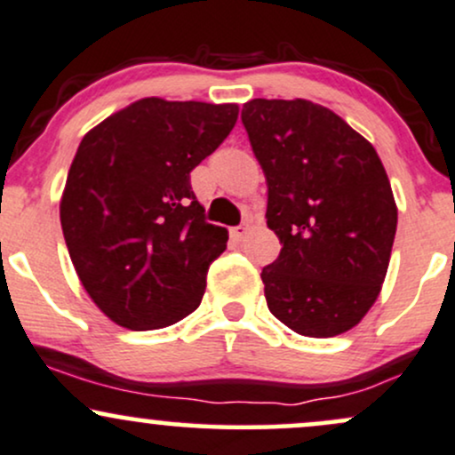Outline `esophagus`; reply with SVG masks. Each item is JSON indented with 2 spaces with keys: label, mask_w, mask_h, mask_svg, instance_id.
Here are the masks:
<instances>
[{
  "label": "esophagus",
  "mask_w": 455,
  "mask_h": 455,
  "mask_svg": "<svg viewBox=\"0 0 455 455\" xmlns=\"http://www.w3.org/2000/svg\"><path fill=\"white\" fill-rule=\"evenodd\" d=\"M245 233H248V227H233L231 228V239H233V242H243Z\"/></svg>",
  "instance_id": "obj_1"
}]
</instances>
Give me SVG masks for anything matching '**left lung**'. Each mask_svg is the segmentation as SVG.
Wrapping results in <instances>:
<instances>
[{"label":"left lung","instance_id":"1","mask_svg":"<svg viewBox=\"0 0 455 455\" xmlns=\"http://www.w3.org/2000/svg\"><path fill=\"white\" fill-rule=\"evenodd\" d=\"M242 122L267 180V227L282 243L260 274L269 312L307 338L348 331L377 301L398 227L377 149L301 98L245 102Z\"/></svg>","mask_w":455,"mask_h":455}]
</instances>
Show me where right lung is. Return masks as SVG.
Instances as JSON below:
<instances>
[{
	"label": "right lung",
	"instance_id": "add662e5",
	"mask_svg": "<svg viewBox=\"0 0 455 455\" xmlns=\"http://www.w3.org/2000/svg\"><path fill=\"white\" fill-rule=\"evenodd\" d=\"M237 104L143 98L90 130L60 218L78 280L117 325L149 331L195 312L228 231L205 220L190 171L228 137Z\"/></svg>",
	"mask_w": 455,
	"mask_h": 455
}]
</instances>
